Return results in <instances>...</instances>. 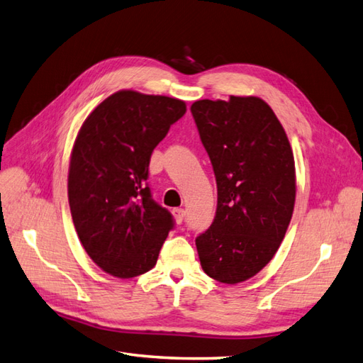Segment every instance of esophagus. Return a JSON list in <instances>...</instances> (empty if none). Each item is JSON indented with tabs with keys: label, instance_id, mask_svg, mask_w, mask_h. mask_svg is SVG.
<instances>
[{
	"label": "esophagus",
	"instance_id": "esophagus-1",
	"mask_svg": "<svg viewBox=\"0 0 363 363\" xmlns=\"http://www.w3.org/2000/svg\"><path fill=\"white\" fill-rule=\"evenodd\" d=\"M173 218H174L176 222H178V224H182V220H184V218H185L184 208H174V210H173Z\"/></svg>",
	"mask_w": 363,
	"mask_h": 363
}]
</instances>
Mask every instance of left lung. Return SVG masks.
Returning <instances> with one entry per match:
<instances>
[{
	"label": "left lung",
	"instance_id": "8db88e82",
	"mask_svg": "<svg viewBox=\"0 0 363 363\" xmlns=\"http://www.w3.org/2000/svg\"><path fill=\"white\" fill-rule=\"evenodd\" d=\"M190 110L218 185L216 216L196 238L202 270L222 284L244 282L272 261L291 220V145L257 96L201 99Z\"/></svg>",
	"mask_w": 363,
	"mask_h": 363
}]
</instances>
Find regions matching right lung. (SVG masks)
<instances>
[{
	"label": "right lung",
	"instance_id": "add662e5",
	"mask_svg": "<svg viewBox=\"0 0 363 363\" xmlns=\"http://www.w3.org/2000/svg\"><path fill=\"white\" fill-rule=\"evenodd\" d=\"M185 111L181 99L119 90L79 128L69 165L70 213L87 255L111 276L152 270L173 228L145 181L152 152Z\"/></svg>",
	"mask_w": 363,
	"mask_h": 363
}]
</instances>
